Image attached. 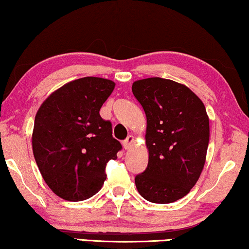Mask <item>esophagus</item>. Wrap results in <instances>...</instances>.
<instances>
[{
  "mask_svg": "<svg viewBox=\"0 0 249 249\" xmlns=\"http://www.w3.org/2000/svg\"><path fill=\"white\" fill-rule=\"evenodd\" d=\"M135 142V137L133 136H128L127 139H125L124 142H122V144H124V149H129L130 147H131V144Z\"/></svg>",
  "mask_w": 249,
  "mask_h": 249,
  "instance_id": "esophagus-1",
  "label": "esophagus"
}]
</instances>
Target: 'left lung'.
Segmentation results:
<instances>
[{"mask_svg": "<svg viewBox=\"0 0 249 249\" xmlns=\"http://www.w3.org/2000/svg\"><path fill=\"white\" fill-rule=\"evenodd\" d=\"M132 93L147 117L149 152L146 170L135 178L136 187L148 201L170 204L189 193L204 169L208 114L188 87L173 80H138Z\"/></svg>", "mask_w": 249, "mask_h": 249, "instance_id": "8db88e82", "label": "left lung"}]
</instances>
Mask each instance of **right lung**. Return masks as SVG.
Listing matches in <instances>:
<instances>
[{"label": "right lung", "mask_w": 249, "mask_h": 249, "mask_svg": "<svg viewBox=\"0 0 249 249\" xmlns=\"http://www.w3.org/2000/svg\"><path fill=\"white\" fill-rule=\"evenodd\" d=\"M116 87L86 76L68 82L45 99L36 114L33 155L49 188L69 201L92 197L105 182L107 162L122 148L101 107Z\"/></svg>", "instance_id": "obj_1"}]
</instances>
